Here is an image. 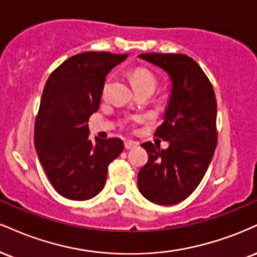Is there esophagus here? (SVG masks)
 Here are the masks:
<instances>
[{
    "label": "esophagus",
    "instance_id": "1",
    "mask_svg": "<svg viewBox=\"0 0 257 257\" xmlns=\"http://www.w3.org/2000/svg\"><path fill=\"white\" fill-rule=\"evenodd\" d=\"M137 146H138L137 142H133V141H125V142H124V148H125L126 151L133 150V148L137 147Z\"/></svg>",
    "mask_w": 257,
    "mask_h": 257
}]
</instances>
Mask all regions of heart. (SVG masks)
<instances>
[{"mask_svg": "<svg viewBox=\"0 0 257 257\" xmlns=\"http://www.w3.org/2000/svg\"><path fill=\"white\" fill-rule=\"evenodd\" d=\"M112 79H113V74H110V75L105 79L103 87H101V97L103 98H106L107 95H109L110 86H111V82H112ZM131 79H132L133 85H134L135 88H137V91L138 89H142V88H152V89L156 88V85H157L156 75H154L150 69H147V68L138 67L135 68V69H133L131 72ZM134 120L135 122H138L139 120L138 117H135Z\"/></svg>", "mask_w": 257, "mask_h": 257, "instance_id": "obj_1", "label": "heart"}]
</instances>
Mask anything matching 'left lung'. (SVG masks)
<instances>
[{"instance_id": "left-lung-1", "label": "left lung", "mask_w": 257, "mask_h": 257, "mask_svg": "<svg viewBox=\"0 0 257 257\" xmlns=\"http://www.w3.org/2000/svg\"><path fill=\"white\" fill-rule=\"evenodd\" d=\"M139 57L163 68L172 81L165 119L154 133L169 147L141 145L148 162L139 171V190L154 203L176 205L196 189L213 158L218 142L217 99L205 72L187 55L153 52Z\"/></svg>"}]
</instances>
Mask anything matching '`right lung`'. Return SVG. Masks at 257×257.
I'll return each instance as SVG.
<instances>
[{
	"mask_svg": "<svg viewBox=\"0 0 257 257\" xmlns=\"http://www.w3.org/2000/svg\"><path fill=\"white\" fill-rule=\"evenodd\" d=\"M126 55L89 51L69 57L44 86L35 123V146L54 189L70 200L103 190L107 166L123 152L120 139L89 140L88 119L98 110L107 73Z\"/></svg>",
	"mask_w": 257,
	"mask_h": 257,
	"instance_id": "add662e5",
	"label": "right lung"
}]
</instances>
